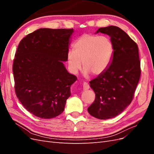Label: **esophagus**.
Masks as SVG:
<instances>
[{"label": "esophagus", "mask_w": 154, "mask_h": 154, "mask_svg": "<svg viewBox=\"0 0 154 154\" xmlns=\"http://www.w3.org/2000/svg\"><path fill=\"white\" fill-rule=\"evenodd\" d=\"M83 90H88L90 88V86L87 83L84 82L83 84Z\"/></svg>", "instance_id": "1"}]
</instances>
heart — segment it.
I'll return each instance as SVG.
<instances>
[{
    "label": "heart",
    "mask_w": 154,
    "mask_h": 154,
    "mask_svg": "<svg viewBox=\"0 0 154 154\" xmlns=\"http://www.w3.org/2000/svg\"><path fill=\"white\" fill-rule=\"evenodd\" d=\"M73 50L67 53V61L71 73L76 74L81 67L85 73L99 75L106 71L112 61L114 45L110 38L91 34L81 35L74 42Z\"/></svg>",
    "instance_id": "b5f03b06"
}]
</instances>
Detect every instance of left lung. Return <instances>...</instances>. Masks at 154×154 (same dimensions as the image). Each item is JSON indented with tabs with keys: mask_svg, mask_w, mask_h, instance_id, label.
<instances>
[{
	"mask_svg": "<svg viewBox=\"0 0 154 154\" xmlns=\"http://www.w3.org/2000/svg\"><path fill=\"white\" fill-rule=\"evenodd\" d=\"M110 36L114 51L109 67L90 81L95 93L88 108L91 116L100 120L119 115L131 103L139 82L141 68L138 46L122 29L114 26L98 29Z\"/></svg>",
	"mask_w": 154,
	"mask_h": 154,
	"instance_id": "1",
	"label": "left lung"
}]
</instances>
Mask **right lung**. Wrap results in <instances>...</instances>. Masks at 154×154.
<instances>
[{
    "instance_id": "1",
    "label": "right lung",
    "mask_w": 154,
    "mask_h": 154,
    "mask_svg": "<svg viewBox=\"0 0 154 154\" xmlns=\"http://www.w3.org/2000/svg\"><path fill=\"white\" fill-rule=\"evenodd\" d=\"M73 29L40 28L20 42L13 63L16 97L28 112L50 119L63 112L77 77L68 73L69 42Z\"/></svg>"
}]
</instances>
